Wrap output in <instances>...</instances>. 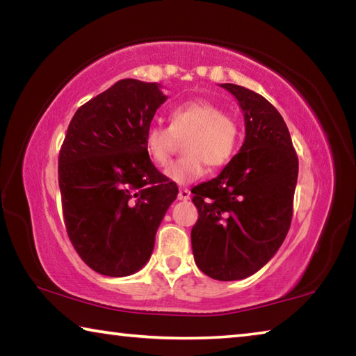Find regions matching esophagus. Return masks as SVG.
<instances>
[{
  "instance_id": "obj_1",
  "label": "esophagus",
  "mask_w": 356,
  "mask_h": 356,
  "mask_svg": "<svg viewBox=\"0 0 356 356\" xmlns=\"http://www.w3.org/2000/svg\"><path fill=\"white\" fill-rule=\"evenodd\" d=\"M177 197H179V201H188L191 197V193L188 188H180Z\"/></svg>"
}]
</instances>
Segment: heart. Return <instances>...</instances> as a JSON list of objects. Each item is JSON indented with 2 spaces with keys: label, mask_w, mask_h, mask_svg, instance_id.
<instances>
[{
  "label": "heart",
  "mask_w": 356,
  "mask_h": 356,
  "mask_svg": "<svg viewBox=\"0 0 356 356\" xmlns=\"http://www.w3.org/2000/svg\"><path fill=\"white\" fill-rule=\"evenodd\" d=\"M184 143V159L174 161L165 171L171 182L191 184L212 168L226 165L236 152L240 129L237 120L210 102L195 100L174 108L171 125L155 124L146 134V150L156 166L165 168Z\"/></svg>",
  "instance_id": "1"
}]
</instances>
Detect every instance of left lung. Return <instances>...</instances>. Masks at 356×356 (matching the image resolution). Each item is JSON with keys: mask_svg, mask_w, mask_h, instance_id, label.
Returning <instances> with one entry per match:
<instances>
[{"mask_svg": "<svg viewBox=\"0 0 356 356\" xmlns=\"http://www.w3.org/2000/svg\"><path fill=\"white\" fill-rule=\"evenodd\" d=\"M238 100L245 141L218 177L195 186V262L218 281L254 275L284 242L292 221L298 159L278 110L261 94L220 84Z\"/></svg>", "mask_w": 356, "mask_h": 356, "instance_id": "1", "label": "left lung"}]
</instances>
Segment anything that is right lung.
Listing matches in <instances>:
<instances>
[{
	"label": "right lung",
	"mask_w": 356,
	"mask_h": 356,
	"mask_svg": "<svg viewBox=\"0 0 356 356\" xmlns=\"http://www.w3.org/2000/svg\"><path fill=\"white\" fill-rule=\"evenodd\" d=\"M161 84L125 78L80 106L59 152L64 222L94 272L129 276L147 264L177 185L149 159L146 134Z\"/></svg>",
	"instance_id": "obj_1"
}]
</instances>
